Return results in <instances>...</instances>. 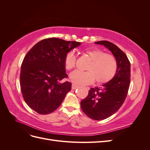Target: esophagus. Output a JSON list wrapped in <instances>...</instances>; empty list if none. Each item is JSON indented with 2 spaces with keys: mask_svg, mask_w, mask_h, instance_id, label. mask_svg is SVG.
Masks as SVG:
<instances>
[{
  "mask_svg": "<svg viewBox=\"0 0 150 150\" xmlns=\"http://www.w3.org/2000/svg\"><path fill=\"white\" fill-rule=\"evenodd\" d=\"M71 88H72V89H77V88H78L79 86H78V85H76V84H72V86H71Z\"/></svg>",
  "mask_w": 150,
  "mask_h": 150,
  "instance_id": "34e87169",
  "label": "esophagus"
}]
</instances>
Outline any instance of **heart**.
Masks as SVG:
<instances>
[{"mask_svg": "<svg viewBox=\"0 0 150 150\" xmlns=\"http://www.w3.org/2000/svg\"><path fill=\"white\" fill-rule=\"evenodd\" d=\"M84 53L91 59L86 66V71H75L70 75L72 82L78 84H88L96 79L98 84H106L111 81L117 71V62L114 56L104 53L97 48L84 49ZM76 58L73 52H69L65 56L64 64L66 69L71 71L76 66Z\"/></svg>", "mask_w": 150, "mask_h": 150, "instance_id": "1", "label": "heart"}]
</instances>
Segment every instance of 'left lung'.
Masks as SVG:
<instances>
[{
  "label": "left lung",
  "instance_id": "obj_1",
  "mask_svg": "<svg viewBox=\"0 0 150 150\" xmlns=\"http://www.w3.org/2000/svg\"><path fill=\"white\" fill-rule=\"evenodd\" d=\"M95 44L107 47L117 62L114 78L103 87L91 88L88 96L81 102L83 111L90 118L103 120L115 113L125 101L130 84V62L125 53L112 42L101 40Z\"/></svg>",
  "mask_w": 150,
  "mask_h": 150
}]
</instances>
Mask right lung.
Here are the masks:
<instances>
[{
	"instance_id": "obj_1",
	"label": "right lung",
	"mask_w": 150,
	"mask_h": 150,
	"mask_svg": "<svg viewBox=\"0 0 150 150\" xmlns=\"http://www.w3.org/2000/svg\"><path fill=\"white\" fill-rule=\"evenodd\" d=\"M81 42L56 38L40 40L32 47L22 61L20 85L26 104L40 115L57 109L71 91L64 61L67 53Z\"/></svg>"
}]
</instances>
